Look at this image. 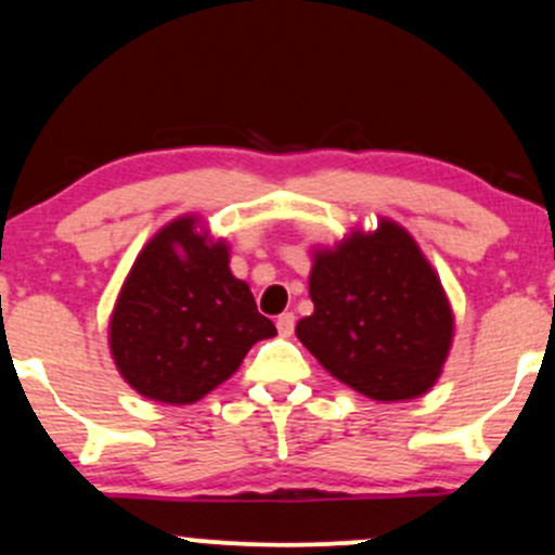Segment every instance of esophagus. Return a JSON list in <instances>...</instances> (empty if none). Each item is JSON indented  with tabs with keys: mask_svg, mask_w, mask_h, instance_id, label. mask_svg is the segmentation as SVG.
I'll return each mask as SVG.
<instances>
[{
	"mask_svg": "<svg viewBox=\"0 0 555 555\" xmlns=\"http://www.w3.org/2000/svg\"><path fill=\"white\" fill-rule=\"evenodd\" d=\"M295 323H297L295 312H282V315H279V320H276V328H279V336L289 338V336H292V333H295Z\"/></svg>",
	"mask_w": 555,
	"mask_h": 555,
	"instance_id": "1",
	"label": "esophagus"
}]
</instances>
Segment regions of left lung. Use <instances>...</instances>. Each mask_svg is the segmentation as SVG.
I'll return each instance as SVG.
<instances>
[{
    "instance_id": "1",
    "label": "left lung",
    "mask_w": 555,
    "mask_h": 555,
    "mask_svg": "<svg viewBox=\"0 0 555 555\" xmlns=\"http://www.w3.org/2000/svg\"><path fill=\"white\" fill-rule=\"evenodd\" d=\"M312 315L297 338L333 377L383 403L434 387L450 357L455 315L437 271L392 219L312 250Z\"/></svg>"
}]
</instances>
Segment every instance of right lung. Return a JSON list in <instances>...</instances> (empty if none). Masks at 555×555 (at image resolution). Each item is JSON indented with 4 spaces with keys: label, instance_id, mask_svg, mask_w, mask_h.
<instances>
[{
    "label": "right lung",
    "instance_id": "1",
    "mask_svg": "<svg viewBox=\"0 0 555 555\" xmlns=\"http://www.w3.org/2000/svg\"><path fill=\"white\" fill-rule=\"evenodd\" d=\"M273 336L276 325L230 271V245L196 214L172 219L144 245L108 323L121 377L168 405L202 400L235 375L253 344Z\"/></svg>",
    "mask_w": 555,
    "mask_h": 555
}]
</instances>
